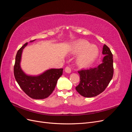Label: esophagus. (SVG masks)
Segmentation results:
<instances>
[{
	"label": "esophagus",
	"mask_w": 132,
	"mask_h": 132,
	"mask_svg": "<svg viewBox=\"0 0 132 132\" xmlns=\"http://www.w3.org/2000/svg\"><path fill=\"white\" fill-rule=\"evenodd\" d=\"M65 71L66 73H71V68L69 67H68V66L66 67L65 68Z\"/></svg>",
	"instance_id": "34e87169"
}]
</instances>
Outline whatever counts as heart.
I'll return each mask as SVG.
<instances>
[{
	"instance_id": "1",
	"label": "heart",
	"mask_w": 132,
	"mask_h": 132,
	"mask_svg": "<svg viewBox=\"0 0 132 132\" xmlns=\"http://www.w3.org/2000/svg\"><path fill=\"white\" fill-rule=\"evenodd\" d=\"M71 52L78 55L77 64L80 67H86L93 63L98 56V47L85 39L75 42L71 46Z\"/></svg>"
}]
</instances>
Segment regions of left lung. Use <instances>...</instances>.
Returning a JSON list of instances; mask_svg holds the SVG:
<instances>
[{"mask_svg":"<svg viewBox=\"0 0 132 132\" xmlns=\"http://www.w3.org/2000/svg\"><path fill=\"white\" fill-rule=\"evenodd\" d=\"M102 54L105 57L97 67L78 71L80 81L75 89L84 97H94L102 93L112 79L113 54L106 45L103 47Z\"/></svg>","mask_w":132,"mask_h":132,"instance_id":"obj_1","label":"left lung"}]
</instances>
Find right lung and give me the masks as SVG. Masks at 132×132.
Listing matches in <instances>:
<instances>
[{"mask_svg": "<svg viewBox=\"0 0 132 132\" xmlns=\"http://www.w3.org/2000/svg\"><path fill=\"white\" fill-rule=\"evenodd\" d=\"M27 45V42L18 50L16 55L14 67L15 78L23 91L31 98H46L54 90L58 79L63 74V69H51L38 76H29L25 74L20 67V61L22 50Z\"/></svg>", "mask_w": 132, "mask_h": 132, "instance_id": "1", "label": "right lung"}]
</instances>
